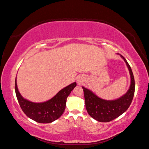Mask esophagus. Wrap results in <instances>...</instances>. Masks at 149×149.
Returning <instances> with one entry per match:
<instances>
[{"label": "esophagus", "mask_w": 149, "mask_h": 149, "mask_svg": "<svg viewBox=\"0 0 149 149\" xmlns=\"http://www.w3.org/2000/svg\"><path fill=\"white\" fill-rule=\"evenodd\" d=\"M83 81H84V77L83 76H81V75H80V76H78L77 77V83L79 84H81L82 83H83Z\"/></svg>", "instance_id": "esophagus-1"}]
</instances>
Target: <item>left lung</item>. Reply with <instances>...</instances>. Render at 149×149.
<instances>
[{
	"label": "left lung",
	"mask_w": 149,
	"mask_h": 149,
	"mask_svg": "<svg viewBox=\"0 0 149 149\" xmlns=\"http://www.w3.org/2000/svg\"><path fill=\"white\" fill-rule=\"evenodd\" d=\"M117 54L124 60L131 77L130 87L123 95L115 100H105L97 96L91 90L82 86L88 113L93 118L100 122H110L122 115L129 108L134 97L135 82L131 68L124 57L120 54Z\"/></svg>",
	"instance_id": "obj_1"
}]
</instances>
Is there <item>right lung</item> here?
I'll use <instances>...</instances> for the list:
<instances>
[{"mask_svg": "<svg viewBox=\"0 0 149 149\" xmlns=\"http://www.w3.org/2000/svg\"><path fill=\"white\" fill-rule=\"evenodd\" d=\"M76 85L74 82L63 88L52 99L43 102H33L24 99L18 91L17 77L15 88L16 95L24 113L36 122L49 123L55 121L63 115L65 109L66 99Z\"/></svg>", "mask_w": 149, "mask_h": 149, "instance_id": "obj_1", "label": "right lung"}]
</instances>
